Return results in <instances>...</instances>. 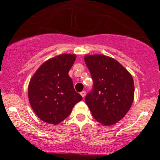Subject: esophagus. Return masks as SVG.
Here are the masks:
<instances>
[{
	"mask_svg": "<svg viewBox=\"0 0 160 160\" xmlns=\"http://www.w3.org/2000/svg\"><path fill=\"white\" fill-rule=\"evenodd\" d=\"M80 95H81V96L82 97V98H84L86 95V92L85 91H82L81 92H80Z\"/></svg>",
	"mask_w": 160,
	"mask_h": 160,
	"instance_id": "esophagus-1",
	"label": "esophagus"
}]
</instances>
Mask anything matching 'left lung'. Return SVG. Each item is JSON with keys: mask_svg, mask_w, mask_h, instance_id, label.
<instances>
[{"mask_svg": "<svg viewBox=\"0 0 160 160\" xmlns=\"http://www.w3.org/2000/svg\"><path fill=\"white\" fill-rule=\"evenodd\" d=\"M93 87L85 101L93 117L104 126L122 120L131 108L135 86L130 73L114 58L104 55H86Z\"/></svg>", "mask_w": 160, "mask_h": 160, "instance_id": "obj_1", "label": "left lung"}]
</instances>
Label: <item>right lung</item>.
I'll use <instances>...</instances> for the list:
<instances>
[{
	"instance_id": "add662e5",
	"label": "right lung",
	"mask_w": 160,
	"mask_h": 160,
	"mask_svg": "<svg viewBox=\"0 0 160 160\" xmlns=\"http://www.w3.org/2000/svg\"><path fill=\"white\" fill-rule=\"evenodd\" d=\"M74 54H62L42 64L31 79L28 89L33 111L43 122L57 125L71 113L82 98L74 90L68 72Z\"/></svg>"
}]
</instances>
